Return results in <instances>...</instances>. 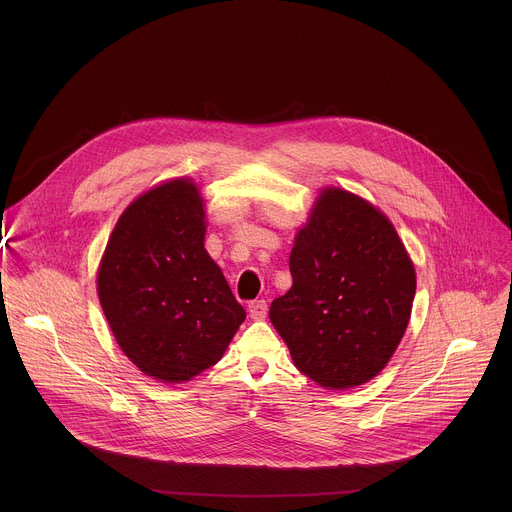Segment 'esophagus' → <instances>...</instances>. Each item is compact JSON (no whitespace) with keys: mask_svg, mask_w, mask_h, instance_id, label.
<instances>
[{"mask_svg":"<svg viewBox=\"0 0 512 512\" xmlns=\"http://www.w3.org/2000/svg\"><path fill=\"white\" fill-rule=\"evenodd\" d=\"M248 311H250V317L260 321V319H266V313H268V305L264 299H256V301H250L248 303Z\"/></svg>","mask_w":512,"mask_h":512,"instance_id":"1","label":"esophagus"}]
</instances>
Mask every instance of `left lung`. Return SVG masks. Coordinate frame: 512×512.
Here are the masks:
<instances>
[{
    "label": "left lung",
    "instance_id": "8db88e82",
    "mask_svg": "<svg viewBox=\"0 0 512 512\" xmlns=\"http://www.w3.org/2000/svg\"><path fill=\"white\" fill-rule=\"evenodd\" d=\"M290 292L270 321L295 366L325 388H353L376 376L410 319L416 272L392 222L370 203L325 189L299 230Z\"/></svg>",
    "mask_w": 512,
    "mask_h": 512
}]
</instances>
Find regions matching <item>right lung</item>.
Instances as JSON below:
<instances>
[{
    "instance_id": "obj_1",
    "label": "right lung",
    "mask_w": 512,
    "mask_h": 512,
    "mask_svg": "<svg viewBox=\"0 0 512 512\" xmlns=\"http://www.w3.org/2000/svg\"><path fill=\"white\" fill-rule=\"evenodd\" d=\"M203 242L199 191L177 179L124 211L98 270L100 305L120 349L163 382L217 365L246 317Z\"/></svg>"
}]
</instances>
